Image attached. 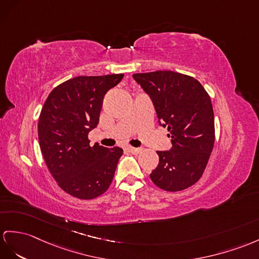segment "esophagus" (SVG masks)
Here are the masks:
<instances>
[{
  "instance_id": "obj_1",
  "label": "esophagus",
  "mask_w": 259,
  "mask_h": 259,
  "mask_svg": "<svg viewBox=\"0 0 259 259\" xmlns=\"http://www.w3.org/2000/svg\"><path fill=\"white\" fill-rule=\"evenodd\" d=\"M127 150L132 154H140L142 151V148H135V147H127Z\"/></svg>"
}]
</instances>
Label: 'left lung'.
<instances>
[{
  "label": "left lung",
  "instance_id": "1",
  "mask_svg": "<svg viewBox=\"0 0 259 259\" xmlns=\"http://www.w3.org/2000/svg\"><path fill=\"white\" fill-rule=\"evenodd\" d=\"M133 78L148 94L158 124L168 128L172 147L157 151L159 162L150 174L166 191L191 187L202 176L214 146V113L209 94L189 75L174 71L135 73Z\"/></svg>",
  "mask_w": 259,
  "mask_h": 259
}]
</instances>
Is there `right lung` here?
I'll list each match as a JSON object with an SVG mask.
<instances>
[{
	"instance_id": "right-lung-1",
	"label": "right lung",
	"mask_w": 259,
	"mask_h": 259,
	"mask_svg": "<svg viewBox=\"0 0 259 259\" xmlns=\"http://www.w3.org/2000/svg\"><path fill=\"white\" fill-rule=\"evenodd\" d=\"M124 74L75 77L56 87L38 122L41 154L58 186L74 198L91 200L108 190L123 155L119 147L90 146L105 93Z\"/></svg>"
}]
</instances>
